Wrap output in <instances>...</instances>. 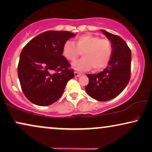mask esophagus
I'll return each instance as SVG.
<instances>
[{"instance_id": "1", "label": "esophagus", "mask_w": 152, "mask_h": 152, "mask_svg": "<svg viewBox=\"0 0 152 152\" xmlns=\"http://www.w3.org/2000/svg\"><path fill=\"white\" fill-rule=\"evenodd\" d=\"M81 74H80L79 72H74V76H76V77H78V76H80Z\"/></svg>"}]
</instances>
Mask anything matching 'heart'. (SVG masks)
<instances>
[{
	"mask_svg": "<svg viewBox=\"0 0 152 152\" xmlns=\"http://www.w3.org/2000/svg\"><path fill=\"white\" fill-rule=\"evenodd\" d=\"M66 41L62 47V54L66 59L74 61L82 53L83 58L72 64L78 72L103 69L109 64L112 56V45L107 38H100L91 34L79 36L74 41Z\"/></svg>",
	"mask_w": 152,
	"mask_h": 152,
	"instance_id": "1",
	"label": "heart"
}]
</instances>
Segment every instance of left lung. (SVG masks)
<instances>
[{"instance_id": "8db88e82", "label": "left lung", "mask_w": 152, "mask_h": 152, "mask_svg": "<svg viewBox=\"0 0 152 152\" xmlns=\"http://www.w3.org/2000/svg\"><path fill=\"white\" fill-rule=\"evenodd\" d=\"M101 31L111 41L112 56L102 72L86 74L89 83L86 86V91L92 98L105 102L117 97L128 85L130 78L131 51L120 36L105 30Z\"/></svg>"}]
</instances>
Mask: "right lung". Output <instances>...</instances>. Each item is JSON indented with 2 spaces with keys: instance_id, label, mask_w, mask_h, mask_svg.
Masks as SVG:
<instances>
[{
  "instance_id": "add662e5",
  "label": "right lung",
  "mask_w": 152,
  "mask_h": 152,
  "mask_svg": "<svg viewBox=\"0 0 152 152\" xmlns=\"http://www.w3.org/2000/svg\"><path fill=\"white\" fill-rule=\"evenodd\" d=\"M76 34L66 31L43 32L24 46L18 64V77L25 97L38 106L58 100L74 70L62 55L65 42Z\"/></svg>"
}]
</instances>
